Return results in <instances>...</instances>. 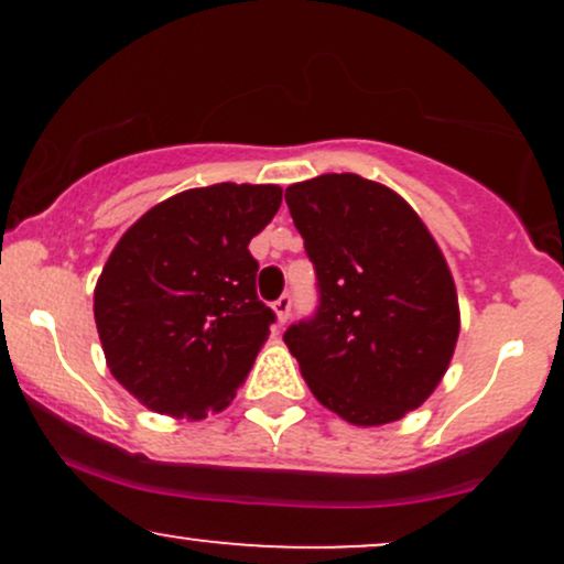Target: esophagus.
I'll return each mask as SVG.
<instances>
[{
  "mask_svg": "<svg viewBox=\"0 0 564 564\" xmlns=\"http://www.w3.org/2000/svg\"><path fill=\"white\" fill-rule=\"evenodd\" d=\"M273 310L278 315V323H286L289 315H291V294H283L281 300L273 302Z\"/></svg>",
  "mask_w": 564,
  "mask_h": 564,
  "instance_id": "esophagus-1",
  "label": "esophagus"
}]
</instances>
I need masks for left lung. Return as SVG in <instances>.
I'll use <instances>...</instances> for the list:
<instances>
[{
    "label": "left lung",
    "instance_id": "obj_1",
    "mask_svg": "<svg viewBox=\"0 0 564 564\" xmlns=\"http://www.w3.org/2000/svg\"><path fill=\"white\" fill-rule=\"evenodd\" d=\"M318 275V310L283 334L310 392L349 424L403 419L435 392L458 339V296L422 217L387 185L321 174L286 187Z\"/></svg>",
    "mask_w": 564,
    "mask_h": 564
}]
</instances>
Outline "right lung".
<instances>
[{
	"label": "right lung",
	"instance_id": "add662e5",
	"mask_svg": "<svg viewBox=\"0 0 564 564\" xmlns=\"http://www.w3.org/2000/svg\"><path fill=\"white\" fill-rule=\"evenodd\" d=\"M281 196L278 185L193 187L116 243L97 278L95 323L113 379L145 408L206 419L236 398L275 321L257 296L249 241Z\"/></svg>",
	"mask_w": 564,
	"mask_h": 564
}]
</instances>
